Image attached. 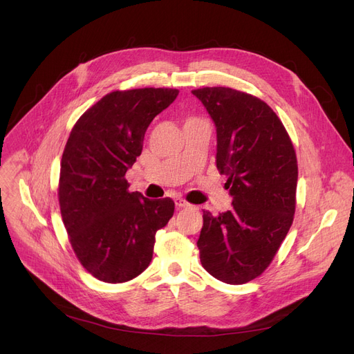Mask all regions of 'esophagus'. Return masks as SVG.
I'll use <instances>...</instances> for the list:
<instances>
[{
  "label": "esophagus",
  "instance_id": "1",
  "mask_svg": "<svg viewBox=\"0 0 354 354\" xmlns=\"http://www.w3.org/2000/svg\"><path fill=\"white\" fill-rule=\"evenodd\" d=\"M175 203H176V207H179V208H189L191 207L189 203L182 198H175Z\"/></svg>",
  "mask_w": 354,
  "mask_h": 354
}]
</instances>
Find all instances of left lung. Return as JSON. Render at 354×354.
<instances>
[{
	"mask_svg": "<svg viewBox=\"0 0 354 354\" xmlns=\"http://www.w3.org/2000/svg\"><path fill=\"white\" fill-rule=\"evenodd\" d=\"M192 95L216 127V167L232 196L231 211H203L201 264L222 283L244 284L270 266L292 224L295 152L281 120L258 97L230 87Z\"/></svg>",
	"mask_w": 354,
	"mask_h": 354,
	"instance_id": "8db88e82",
	"label": "left lung"
}]
</instances>
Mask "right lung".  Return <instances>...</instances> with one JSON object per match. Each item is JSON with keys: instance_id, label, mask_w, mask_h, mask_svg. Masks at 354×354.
<instances>
[{"instance_id": "obj_1", "label": "right lung", "mask_w": 354, "mask_h": 354, "mask_svg": "<svg viewBox=\"0 0 354 354\" xmlns=\"http://www.w3.org/2000/svg\"><path fill=\"white\" fill-rule=\"evenodd\" d=\"M178 93H109L68 136L59 183L62 218L79 261L100 281L118 284L142 274L152 261L158 230L174 215L172 199L129 192L124 174L142 153L146 129Z\"/></svg>"}]
</instances>
